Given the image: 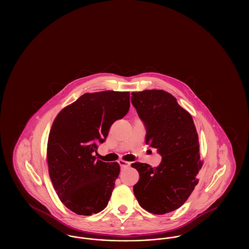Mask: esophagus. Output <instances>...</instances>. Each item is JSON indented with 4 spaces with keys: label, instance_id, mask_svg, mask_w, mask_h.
<instances>
[{
    "label": "esophagus",
    "instance_id": "34e87169",
    "mask_svg": "<svg viewBox=\"0 0 249 249\" xmlns=\"http://www.w3.org/2000/svg\"><path fill=\"white\" fill-rule=\"evenodd\" d=\"M119 164L121 168H126V167H129L130 165V162L123 160H119Z\"/></svg>",
    "mask_w": 249,
    "mask_h": 249
}]
</instances>
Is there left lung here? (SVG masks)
I'll list each match as a JSON object with an SVG mask.
<instances>
[{
    "mask_svg": "<svg viewBox=\"0 0 249 249\" xmlns=\"http://www.w3.org/2000/svg\"><path fill=\"white\" fill-rule=\"evenodd\" d=\"M130 99L146 130L145 143L157 148L162 158L156 168L141 162L131 164L140 176L133 186L134 195L149 213L175 211L198 184L196 176L202 165L193 119L164 90L132 92Z\"/></svg>",
    "mask_w": 249,
    "mask_h": 249,
    "instance_id": "left-lung-1",
    "label": "left lung"
}]
</instances>
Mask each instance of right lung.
<instances>
[{"label": "right lung", "instance_id": "add662e5", "mask_svg": "<svg viewBox=\"0 0 249 249\" xmlns=\"http://www.w3.org/2000/svg\"><path fill=\"white\" fill-rule=\"evenodd\" d=\"M129 109L130 92L85 93L54 120L48 136L49 177L59 200L73 213L90 215L107 207L120 167L95 154L111 125Z\"/></svg>", "mask_w": 249, "mask_h": 249}]
</instances>
